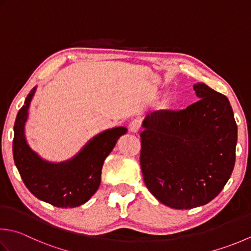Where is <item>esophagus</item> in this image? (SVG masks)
I'll return each instance as SVG.
<instances>
[{
	"instance_id": "1",
	"label": "esophagus",
	"mask_w": 251,
	"mask_h": 251,
	"mask_svg": "<svg viewBox=\"0 0 251 251\" xmlns=\"http://www.w3.org/2000/svg\"><path fill=\"white\" fill-rule=\"evenodd\" d=\"M129 130L132 134H137L140 130V121L139 120H132L129 124Z\"/></svg>"
}]
</instances>
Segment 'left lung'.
Returning <instances> with one entry per match:
<instances>
[{
	"mask_svg": "<svg viewBox=\"0 0 251 251\" xmlns=\"http://www.w3.org/2000/svg\"><path fill=\"white\" fill-rule=\"evenodd\" d=\"M181 111H158L142 121L140 166L150 193L173 209L207 204L235 165L237 125L229 101L203 82Z\"/></svg>",
	"mask_w": 251,
	"mask_h": 251,
	"instance_id": "left-lung-1",
	"label": "left lung"
}]
</instances>
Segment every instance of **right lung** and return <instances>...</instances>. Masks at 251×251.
<instances>
[{
  "instance_id": "1",
  "label": "right lung",
  "mask_w": 251,
  "mask_h": 251,
  "mask_svg": "<svg viewBox=\"0 0 251 251\" xmlns=\"http://www.w3.org/2000/svg\"><path fill=\"white\" fill-rule=\"evenodd\" d=\"M37 90L29 92L14 125L13 155L15 165L30 193L44 202L58 208H75L86 203L101 183L104 160L126 127H114L93 137L73 158L63 162L42 159L29 147L25 136L28 110Z\"/></svg>"
}]
</instances>
